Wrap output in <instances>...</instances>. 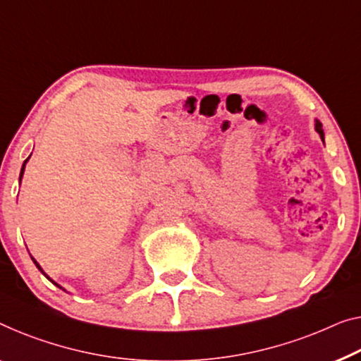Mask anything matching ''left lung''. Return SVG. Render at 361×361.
Masks as SVG:
<instances>
[{"instance_id": "8db88e82", "label": "left lung", "mask_w": 361, "mask_h": 361, "mask_svg": "<svg viewBox=\"0 0 361 361\" xmlns=\"http://www.w3.org/2000/svg\"><path fill=\"white\" fill-rule=\"evenodd\" d=\"M316 131L319 133V136H321V139L322 141H324V131H322V125L319 121H316Z\"/></svg>"}]
</instances>
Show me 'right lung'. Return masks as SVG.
<instances>
[{"mask_svg": "<svg viewBox=\"0 0 361 361\" xmlns=\"http://www.w3.org/2000/svg\"><path fill=\"white\" fill-rule=\"evenodd\" d=\"M27 160H29V159H25V160H24V164H23V169H20V175H19V180H20V178H23V175H24V169H25V164H27ZM32 261H34V262H35V266L40 269V271H42V274H43V276H47V274H45V272H43V269H42V267L39 266V262H37V261L34 259V257H32ZM47 279H50V277H48V276H47ZM50 281H51V279H50ZM51 282H53V281H51ZM53 283H55V285H56V287H60V285H58L56 282H53ZM60 288H63V287H60ZM63 290H64V288H63Z\"/></svg>", "mask_w": 361, "mask_h": 361, "instance_id": "1", "label": "right lung"}]
</instances>
